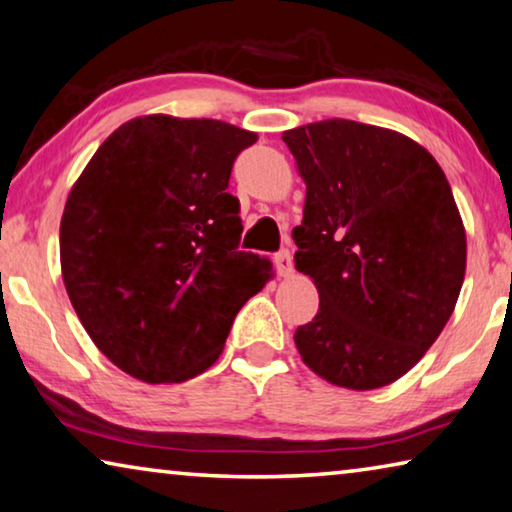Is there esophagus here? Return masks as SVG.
<instances>
[{
  "instance_id": "34e87169",
  "label": "esophagus",
  "mask_w": 512,
  "mask_h": 512,
  "mask_svg": "<svg viewBox=\"0 0 512 512\" xmlns=\"http://www.w3.org/2000/svg\"><path fill=\"white\" fill-rule=\"evenodd\" d=\"M275 269H278L282 278H289V275L294 273V259H291L289 250H280V253L275 255Z\"/></svg>"
}]
</instances>
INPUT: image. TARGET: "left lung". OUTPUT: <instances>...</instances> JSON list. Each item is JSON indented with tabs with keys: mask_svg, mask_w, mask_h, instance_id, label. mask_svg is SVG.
<instances>
[{
	"mask_svg": "<svg viewBox=\"0 0 512 512\" xmlns=\"http://www.w3.org/2000/svg\"><path fill=\"white\" fill-rule=\"evenodd\" d=\"M305 180L296 269L319 312L294 335L316 376L378 389L424 358L453 314L467 239L433 154L392 129L332 118L282 134Z\"/></svg>",
	"mask_w": 512,
	"mask_h": 512,
	"instance_id": "1",
	"label": "left lung"
}]
</instances>
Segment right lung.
I'll list each match as a JSON object with an SVG mask.
<instances>
[{
	"label": "right lung",
	"instance_id": "1",
	"mask_svg": "<svg viewBox=\"0 0 512 512\" xmlns=\"http://www.w3.org/2000/svg\"><path fill=\"white\" fill-rule=\"evenodd\" d=\"M257 141L223 120L141 116L104 141L61 218V273L95 346L143 383H184L223 353L271 262L239 250L234 159Z\"/></svg>",
	"mask_w": 512,
	"mask_h": 512
}]
</instances>
